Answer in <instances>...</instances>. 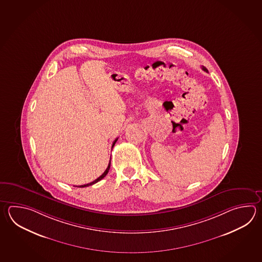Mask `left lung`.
I'll return each instance as SVG.
<instances>
[{
	"label": "left lung",
	"mask_w": 262,
	"mask_h": 262,
	"mask_svg": "<svg viewBox=\"0 0 262 262\" xmlns=\"http://www.w3.org/2000/svg\"><path fill=\"white\" fill-rule=\"evenodd\" d=\"M203 71H205V72H208V70L206 69V68H205V67H203Z\"/></svg>",
	"instance_id": "1"
}]
</instances>
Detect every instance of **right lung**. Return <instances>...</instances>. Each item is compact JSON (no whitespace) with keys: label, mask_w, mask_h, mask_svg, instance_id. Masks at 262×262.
<instances>
[{"label":"right lung","mask_w":262,"mask_h":262,"mask_svg":"<svg viewBox=\"0 0 262 262\" xmlns=\"http://www.w3.org/2000/svg\"><path fill=\"white\" fill-rule=\"evenodd\" d=\"M118 138H117V139L115 140L114 141V143H113L112 147H114V145H115V144H116V142L118 141ZM110 164H111V160L109 161V164H108V167L106 168V170L104 171V172L102 173V176L100 177H98L97 178L96 180H94L93 182H91L90 184H86V185H82V186H78V187H89V186H92V185H94V184H96L97 182L101 181L102 180V178L103 177H105L106 176L107 173H108V171H109V169H110Z\"/></svg>","instance_id":"1"}]
</instances>
